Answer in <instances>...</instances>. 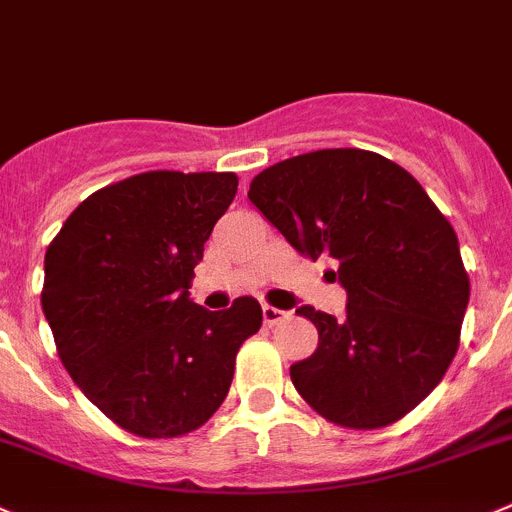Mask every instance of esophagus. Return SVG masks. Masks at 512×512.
<instances>
[{
	"label": "esophagus",
	"instance_id": "1",
	"mask_svg": "<svg viewBox=\"0 0 512 512\" xmlns=\"http://www.w3.org/2000/svg\"><path fill=\"white\" fill-rule=\"evenodd\" d=\"M285 310H278V308H272V305H265V308H262V321H265V326H278L280 321H283L285 318Z\"/></svg>",
	"mask_w": 512,
	"mask_h": 512
}]
</instances>
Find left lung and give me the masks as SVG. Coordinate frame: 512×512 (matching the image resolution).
Returning <instances> with one entry per match:
<instances>
[{"label":"left lung","instance_id":"obj_1","mask_svg":"<svg viewBox=\"0 0 512 512\" xmlns=\"http://www.w3.org/2000/svg\"><path fill=\"white\" fill-rule=\"evenodd\" d=\"M250 202L310 260H331L346 315L303 305L318 328L313 356L290 366L298 394L351 429L412 412L460 346L470 280L452 224L394 161L323 148L252 179Z\"/></svg>","mask_w":512,"mask_h":512}]
</instances>
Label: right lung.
<instances>
[{
    "mask_svg": "<svg viewBox=\"0 0 512 512\" xmlns=\"http://www.w3.org/2000/svg\"><path fill=\"white\" fill-rule=\"evenodd\" d=\"M237 176L146 171L95 191L45 255L42 310L62 366L118 427L179 437L219 409L242 341L262 326L245 295L227 310L189 298L194 267Z\"/></svg>",
    "mask_w": 512,
    "mask_h": 512,
    "instance_id": "right-lung-1",
    "label": "right lung"
}]
</instances>
